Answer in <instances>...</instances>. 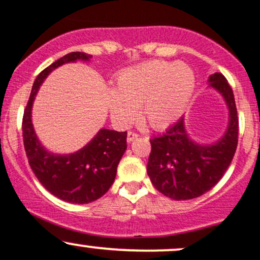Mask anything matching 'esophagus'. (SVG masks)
<instances>
[{
    "mask_svg": "<svg viewBox=\"0 0 260 260\" xmlns=\"http://www.w3.org/2000/svg\"><path fill=\"white\" fill-rule=\"evenodd\" d=\"M136 138H138L137 133L132 132V131H129V132H128V135H127V142H128V143H131V142H133Z\"/></svg>",
    "mask_w": 260,
    "mask_h": 260,
    "instance_id": "obj_1",
    "label": "esophagus"
}]
</instances>
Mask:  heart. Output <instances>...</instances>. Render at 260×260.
<instances>
[{"label": "heart", "instance_id": "b5f03b06", "mask_svg": "<svg viewBox=\"0 0 260 260\" xmlns=\"http://www.w3.org/2000/svg\"><path fill=\"white\" fill-rule=\"evenodd\" d=\"M196 86L192 68L185 63L149 61L123 71L107 93L112 121L125 127L141 117L154 129H165L188 107Z\"/></svg>", "mask_w": 260, "mask_h": 260}]
</instances>
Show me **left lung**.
Masks as SVG:
<instances>
[{
  "instance_id": "1",
  "label": "left lung",
  "mask_w": 260,
  "mask_h": 260,
  "mask_svg": "<svg viewBox=\"0 0 260 260\" xmlns=\"http://www.w3.org/2000/svg\"><path fill=\"white\" fill-rule=\"evenodd\" d=\"M208 81L223 95L229 109L223 137L213 144L197 143L180 118L165 135L151 139L147 173L158 192L176 201L197 198L212 189L231 165L238 144L239 121L233 91L222 73L210 75Z\"/></svg>"
}]
</instances>
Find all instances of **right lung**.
<instances>
[{
    "label": "right lung",
    "mask_w": 260,
    "mask_h": 260,
    "mask_svg": "<svg viewBox=\"0 0 260 260\" xmlns=\"http://www.w3.org/2000/svg\"><path fill=\"white\" fill-rule=\"evenodd\" d=\"M91 54L71 52L37 76L22 119V136L28 163L41 184L57 198L73 204H87L101 198L113 184L117 167L127 148V132L102 128L87 146L72 154H53L43 148L32 125L35 95L45 78L59 66L89 61Z\"/></svg>",
    "instance_id": "obj_1"
}]
</instances>
